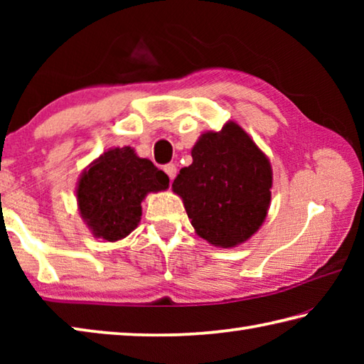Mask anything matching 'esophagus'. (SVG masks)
I'll return each instance as SVG.
<instances>
[{
    "label": "esophagus",
    "mask_w": 364,
    "mask_h": 364,
    "mask_svg": "<svg viewBox=\"0 0 364 364\" xmlns=\"http://www.w3.org/2000/svg\"><path fill=\"white\" fill-rule=\"evenodd\" d=\"M164 170H165V173L168 175L170 181H173L175 176H176V167H175V164H167V165H165V167H164Z\"/></svg>",
    "instance_id": "34e87169"
}]
</instances>
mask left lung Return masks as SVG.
Segmentation results:
<instances>
[{"instance_id": "1", "label": "left lung", "mask_w": 364, "mask_h": 364, "mask_svg": "<svg viewBox=\"0 0 364 364\" xmlns=\"http://www.w3.org/2000/svg\"><path fill=\"white\" fill-rule=\"evenodd\" d=\"M191 156L193 164L180 170L171 188L181 196L196 232L225 249L247 241L268 212V159L232 122L220 133L202 134Z\"/></svg>"}]
</instances>
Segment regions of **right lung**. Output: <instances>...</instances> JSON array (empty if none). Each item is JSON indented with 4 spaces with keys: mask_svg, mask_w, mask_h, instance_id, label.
Masks as SVG:
<instances>
[{
    "mask_svg": "<svg viewBox=\"0 0 364 364\" xmlns=\"http://www.w3.org/2000/svg\"><path fill=\"white\" fill-rule=\"evenodd\" d=\"M168 183L162 170L139 159L132 147L110 149L83 171L77 193L80 212L95 236L119 241L138 226L144 196L167 189Z\"/></svg>",
    "mask_w": 364,
    "mask_h": 364,
    "instance_id": "1",
    "label": "right lung"
}]
</instances>
